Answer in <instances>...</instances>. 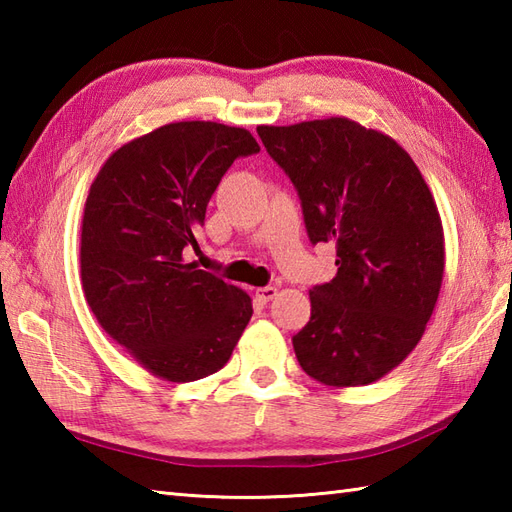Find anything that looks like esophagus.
Returning a JSON list of instances; mask_svg holds the SVG:
<instances>
[{"label": "esophagus", "mask_w": 512, "mask_h": 512, "mask_svg": "<svg viewBox=\"0 0 512 512\" xmlns=\"http://www.w3.org/2000/svg\"><path fill=\"white\" fill-rule=\"evenodd\" d=\"M277 288L275 286H264V288H257L255 290V297L259 299V301H264V303H268V301H273L275 297H277Z\"/></svg>", "instance_id": "esophagus-1"}]
</instances>
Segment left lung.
<instances>
[{
  "mask_svg": "<svg viewBox=\"0 0 512 512\" xmlns=\"http://www.w3.org/2000/svg\"><path fill=\"white\" fill-rule=\"evenodd\" d=\"M257 134L297 187L310 242L336 244V277L310 290V321L292 336L297 361L323 385L374 383L413 352L436 310V200L394 138L345 116Z\"/></svg>",
  "mask_w": 512,
  "mask_h": 512,
  "instance_id": "1",
  "label": "left lung"
}]
</instances>
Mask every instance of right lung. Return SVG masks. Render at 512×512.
<instances>
[{
  "label": "right lung",
  "instance_id": "obj_1",
  "mask_svg": "<svg viewBox=\"0 0 512 512\" xmlns=\"http://www.w3.org/2000/svg\"><path fill=\"white\" fill-rule=\"evenodd\" d=\"M244 127L180 121L129 140L103 162L81 224L83 295L101 328L169 383L228 363L253 299L187 253L235 158L257 154Z\"/></svg>",
  "mask_w": 512,
  "mask_h": 512
}]
</instances>
